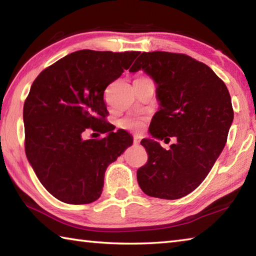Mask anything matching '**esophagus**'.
<instances>
[{"label": "esophagus", "mask_w": 256, "mask_h": 256, "mask_svg": "<svg viewBox=\"0 0 256 256\" xmlns=\"http://www.w3.org/2000/svg\"><path fill=\"white\" fill-rule=\"evenodd\" d=\"M140 141H141V138L140 136H134L133 138L134 144H140Z\"/></svg>", "instance_id": "1"}]
</instances>
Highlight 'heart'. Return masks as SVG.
Returning <instances> with one entry per match:
<instances>
[{"label":"heart","instance_id":"b5f03b06","mask_svg":"<svg viewBox=\"0 0 256 256\" xmlns=\"http://www.w3.org/2000/svg\"><path fill=\"white\" fill-rule=\"evenodd\" d=\"M120 125L122 128L130 130V131H140L144 125V120L138 118H133V116H128V118H123L120 120Z\"/></svg>","mask_w":256,"mask_h":256}]
</instances>
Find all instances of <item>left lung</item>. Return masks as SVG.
<instances>
[{"label":"left lung","instance_id":"left-lung-1","mask_svg":"<svg viewBox=\"0 0 256 256\" xmlns=\"http://www.w3.org/2000/svg\"><path fill=\"white\" fill-rule=\"evenodd\" d=\"M138 70L157 84L151 136L176 142L166 150L151 138L141 141L148 162L136 172L138 183L146 196L176 200L202 183L224 148L234 120L230 94L209 66L185 54L144 52L130 72Z\"/></svg>","mask_w":256,"mask_h":256}]
</instances>
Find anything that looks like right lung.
<instances>
[{
  "label": "right lung",
  "instance_id": "obj_1",
  "mask_svg": "<svg viewBox=\"0 0 256 256\" xmlns=\"http://www.w3.org/2000/svg\"><path fill=\"white\" fill-rule=\"evenodd\" d=\"M140 52H74L40 73L24 105V149L34 174L58 200L88 204L102 196L104 176L133 144L106 118L107 86L128 70ZM89 130L107 132L84 138Z\"/></svg>",
  "mask_w": 256,
  "mask_h": 256
}]
</instances>
